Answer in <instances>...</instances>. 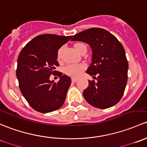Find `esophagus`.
I'll list each match as a JSON object with an SVG mask.
<instances>
[{
  "mask_svg": "<svg viewBox=\"0 0 147 147\" xmlns=\"http://www.w3.org/2000/svg\"><path fill=\"white\" fill-rule=\"evenodd\" d=\"M77 81H78V78H71V81H72V82L75 83V82H76Z\"/></svg>",
  "mask_w": 147,
  "mask_h": 147,
  "instance_id": "1",
  "label": "esophagus"
}]
</instances>
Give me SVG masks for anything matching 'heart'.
I'll list each match as a JSON object with an SVG mask.
<instances>
[{"label":"heart","instance_id":"obj_1","mask_svg":"<svg viewBox=\"0 0 147 147\" xmlns=\"http://www.w3.org/2000/svg\"><path fill=\"white\" fill-rule=\"evenodd\" d=\"M84 46H86L84 44L81 43V42H78V43L74 45V47L76 49L78 52H81V49ZM61 49H59V54H60ZM86 69V65L84 63H80V64H69L66 66L63 69V71L66 74L72 77H77L81 74V72Z\"/></svg>","mask_w":147,"mask_h":147}]
</instances>
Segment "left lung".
<instances>
[{"label":"left lung","instance_id":"obj_1","mask_svg":"<svg viewBox=\"0 0 147 147\" xmlns=\"http://www.w3.org/2000/svg\"><path fill=\"white\" fill-rule=\"evenodd\" d=\"M71 41L86 42L93 51L92 63L86 72L97 81L88 80L83 93L86 100L100 109L116 105L123 96L128 78V62L122 44L113 34L98 28L81 32Z\"/></svg>","mask_w":147,"mask_h":147}]
</instances>
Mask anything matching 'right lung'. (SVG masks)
Segmentation results:
<instances>
[{
    "instance_id": "add662e5",
    "label": "right lung",
    "mask_w": 147,
    "mask_h": 147,
    "mask_svg": "<svg viewBox=\"0 0 147 147\" xmlns=\"http://www.w3.org/2000/svg\"><path fill=\"white\" fill-rule=\"evenodd\" d=\"M71 36L52 34L38 35L28 42L19 54L16 76L19 88L29 105L42 113L58 110L64 103L71 80L61 72L54 71L59 66L58 49ZM51 74L60 78L51 82Z\"/></svg>"
}]
</instances>
